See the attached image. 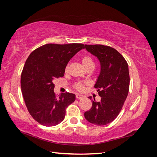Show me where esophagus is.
Segmentation results:
<instances>
[{"instance_id": "1", "label": "esophagus", "mask_w": 157, "mask_h": 157, "mask_svg": "<svg viewBox=\"0 0 157 157\" xmlns=\"http://www.w3.org/2000/svg\"><path fill=\"white\" fill-rule=\"evenodd\" d=\"M83 97H84L83 95H82L76 94V98H77V99H82V98H83Z\"/></svg>"}]
</instances>
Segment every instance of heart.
<instances>
[{
	"label": "heart",
	"instance_id": "obj_1",
	"mask_svg": "<svg viewBox=\"0 0 157 157\" xmlns=\"http://www.w3.org/2000/svg\"><path fill=\"white\" fill-rule=\"evenodd\" d=\"M82 64H83L84 67L86 69H89V68L94 69L95 68L94 61L91 57L89 56V55H85V56L82 57ZM75 88L77 90H78V91H82V90L84 89V85L82 83L78 82V83L75 84Z\"/></svg>",
	"mask_w": 157,
	"mask_h": 157
}]
</instances>
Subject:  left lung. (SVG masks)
Here are the masks:
<instances>
[{"label":"left lung","instance_id":"left-lung-1","mask_svg":"<svg viewBox=\"0 0 157 157\" xmlns=\"http://www.w3.org/2000/svg\"><path fill=\"white\" fill-rule=\"evenodd\" d=\"M85 48L100 63V73L94 87L101 97L92 100L85 118L95 125H105L116 119L123 108L129 88L128 64L120 52L104 45H85ZM92 100V97H89Z\"/></svg>","mask_w":157,"mask_h":157}]
</instances>
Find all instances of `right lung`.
I'll use <instances>...</instances> for the list:
<instances>
[{"label":"right lung","instance_id":"1","mask_svg":"<svg viewBox=\"0 0 157 157\" xmlns=\"http://www.w3.org/2000/svg\"><path fill=\"white\" fill-rule=\"evenodd\" d=\"M83 48L82 44H48L29 55L21 73V91L29 113L39 124L50 127L60 123L66 109L75 100L71 93L57 97L53 82L64 75L68 62Z\"/></svg>","mask_w":157,"mask_h":157}]
</instances>
